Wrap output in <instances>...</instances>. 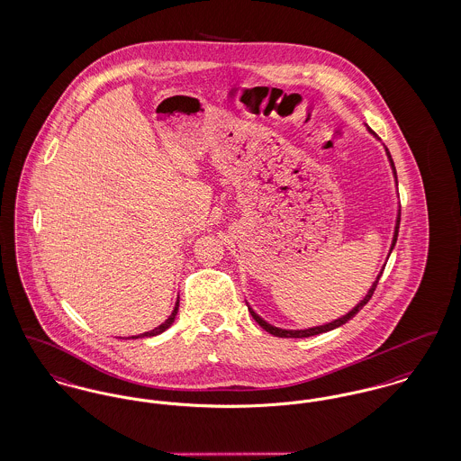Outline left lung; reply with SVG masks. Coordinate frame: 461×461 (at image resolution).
Here are the masks:
<instances>
[{
  "label": "left lung",
  "mask_w": 461,
  "mask_h": 461,
  "mask_svg": "<svg viewBox=\"0 0 461 461\" xmlns=\"http://www.w3.org/2000/svg\"><path fill=\"white\" fill-rule=\"evenodd\" d=\"M367 130H369V128H367ZM369 131H371V130H369ZM371 133H373V131H371ZM373 135L376 137V133H373ZM385 150H387L388 161H390V167H392V171H393V178H395V184H397V173H395V167H393L392 156H390L387 147H385ZM399 223H401V206H399V212H397V220H395V229H393V238H392L390 253H392V249H393V246H395V242H397V236H399ZM390 253H388V257H390ZM382 274H384V268H382V272L376 276V281L371 285V288L367 290L363 300H361V302H359V303H357L350 312L341 315V317L335 319V321H331V322H328V324H322V326H314V328H307V330H283V328H276V326L268 324V322L264 321L260 315L257 314L249 305H248V309H249V314L253 315V319H255V321H257V322H258L266 331H268L270 335H274V337H279V339H307V337H314V335H321V333H326V331H331V330H335V328H339L341 324H345L347 321H350L354 315L357 314V312L363 309L364 305L369 302V298L373 296V293L376 290V285H378V281H380Z\"/></svg>",
  "instance_id": "8db88e82"
}]
</instances>
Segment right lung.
<instances>
[{"label":"right lung","instance_id":"right-lung-1","mask_svg":"<svg viewBox=\"0 0 461 461\" xmlns=\"http://www.w3.org/2000/svg\"><path fill=\"white\" fill-rule=\"evenodd\" d=\"M178 312V298H176V303H175V309H173V312H171L170 317L163 322V324H159L158 328H154V330H150V331H147V333H142V335H137V337H131V339H144V337H156V335H161L163 331H167L168 328H170L171 324H173V321H175V315Z\"/></svg>","mask_w":461,"mask_h":461}]
</instances>
